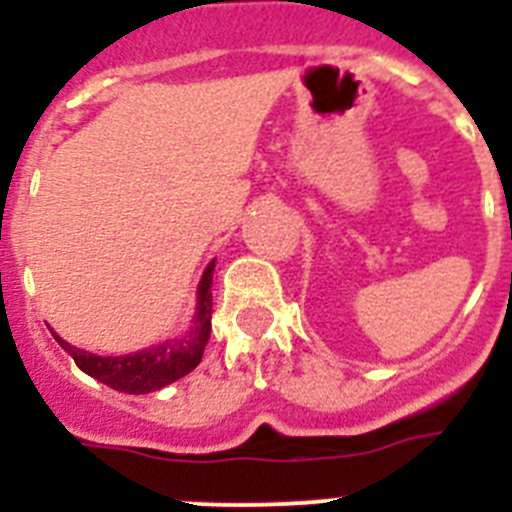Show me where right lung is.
Returning <instances> with one entry per match:
<instances>
[{
	"mask_svg": "<svg viewBox=\"0 0 512 512\" xmlns=\"http://www.w3.org/2000/svg\"><path fill=\"white\" fill-rule=\"evenodd\" d=\"M212 271H215V261H210L202 274L200 289H197V312L182 338L158 343V346L143 348L138 354L128 356H97L71 346L69 341L58 336L56 341L61 343L63 351L74 356L81 372H87L89 377L99 379L112 390L128 392V395H146V392L161 390L166 384L192 372L202 361L212 328Z\"/></svg>",
	"mask_w": 512,
	"mask_h": 512,
	"instance_id": "right-lung-1",
	"label": "right lung"
}]
</instances>
